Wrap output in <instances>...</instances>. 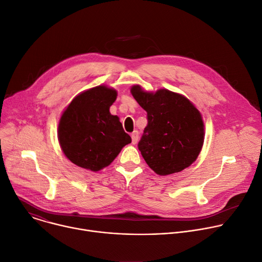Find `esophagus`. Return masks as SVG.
<instances>
[{"label":"esophagus","instance_id":"obj_1","mask_svg":"<svg viewBox=\"0 0 262 262\" xmlns=\"http://www.w3.org/2000/svg\"><path fill=\"white\" fill-rule=\"evenodd\" d=\"M131 138H132V143L133 144H136L138 142V139H139V133L138 131H134L132 134H131Z\"/></svg>","mask_w":262,"mask_h":262}]
</instances>
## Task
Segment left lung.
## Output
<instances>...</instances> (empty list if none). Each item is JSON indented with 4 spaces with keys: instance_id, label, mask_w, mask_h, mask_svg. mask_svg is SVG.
Returning a JSON list of instances; mask_svg holds the SVG:
<instances>
[{
    "instance_id": "1",
    "label": "left lung",
    "mask_w": 262,
    "mask_h": 262,
    "mask_svg": "<svg viewBox=\"0 0 262 262\" xmlns=\"http://www.w3.org/2000/svg\"><path fill=\"white\" fill-rule=\"evenodd\" d=\"M131 94L148 114V125L138 142L147 164L160 176L190 166L204 143L201 112L186 97L168 90L151 93L133 85Z\"/></svg>"
}]
</instances>
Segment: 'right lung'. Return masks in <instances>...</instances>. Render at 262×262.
Returning a JSON list of instances; mask_svg holds the SVG:
<instances>
[{
	"mask_svg": "<svg viewBox=\"0 0 262 262\" xmlns=\"http://www.w3.org/2000/svg\"><path fill=\"white\" fill-rule=\"evenodd\" d=\"M118 92L99 85L76 96L64 109L58 125V140L74 164L98 171L108 166L131 142L118 115L110 106Z\"/></svg>",
	"mask_w": 262,
	"mask_h": 262,
	"instance_id": "add662e5",
	"label": "right lung"
}]
</instances>
